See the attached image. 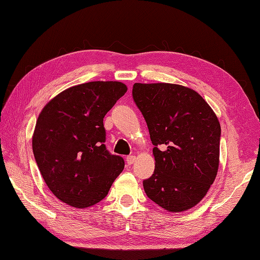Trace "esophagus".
I'll return each instance as SVG.
<instances>
[{"instance_id": "34e87169", "label": "esophagus", "mask_w": 260, "mask_h": 260, "mask_svg": "<svg viewBox=\"0 0 260 260\" xmlns=\"http://www.w3.org/2000/svg\"><path fill=\"white\" fill-rule=\"evenodd\" d=\"M135 160H136V157L135 156H127V157H126V162H127L128 165L134 164Z\"/></svg>"}]
</instances>
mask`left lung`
<instances>
[{
    "label": "left lung",
    "instance_id": "1",
    "mask_svg": "<svg viewBox=\"0 0 260 260\" xmlns=\"http://www.w3.org/2000/svg\"><path fill=\"white\" fill-rule=\"evenodd\" d=\"M133 100L154 145L155 171L146 194L169 212L193 208L215 180L221 126L198 92L171 83H135Z\"/></svg>",
    "mask_w": 260,
    "mask_h": 260
}]
</instances>
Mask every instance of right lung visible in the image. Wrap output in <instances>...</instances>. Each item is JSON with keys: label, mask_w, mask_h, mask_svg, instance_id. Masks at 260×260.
<instances>
[{"label": "right lung", "mask_w": 260, "mask_h": 260, "mask_svg": "<svg viewBox=\"0 0 260 260\" xmlns=\"http://www.w3.org/2000/svg\"><path fill=\"white\" fill-rule=\"evenodd\" d=\"M127 91L117 81H93L61 92L39 114L32 152L47 187L60 201L89 208L103 200L124 169L105 147L103 118Z\"/></svg>", "instance_id": "add662e5"}]
</instances>
